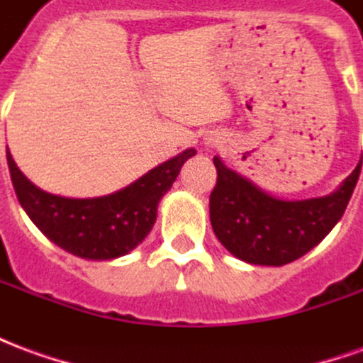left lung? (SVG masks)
Segmentation results:
<instances>
[{"instance_id":"obj_1","label":"left lung","mask_w":363,"mask_h":363,"mask_svg":"<svg viewBox=\"0 0 363 363\" xmlns=\"http://www.w3.org/2000/svg\"><path fill=\"white\" fill-rule=\"evenodd\" d=\"M218 182L210 194L216 237L233 257L249 264L284 267L325 239L342 218L362 171V159L325 196L284 200L213 157Z\"/></svg>"}]
</instances>
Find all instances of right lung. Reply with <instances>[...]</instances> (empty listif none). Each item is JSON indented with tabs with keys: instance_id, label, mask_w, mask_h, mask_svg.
Wrapping results in <instances>:
<instances>
[{
	"instance_id": "add662e5",
	"label": "right lung",
	"mask_w": 363,
	"mask_h": 363,
	"mask_svg": "<svg viewBox=\"0 0 363 363\" xmlns=\"http://www.w3.org/2000/svg\"><path fill=\"white\" fill-rule=\"evenodd\" d=\"M192 155L196 150L189 147L124 189L95 198L58 196L38 189L21 173L9 150L7 165L19 204L52 243L79 259L114 260L134 251L150 235L161 198Z\"/></svg>"
}]
</instances>
